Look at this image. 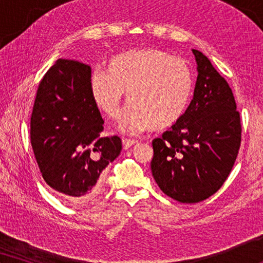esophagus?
I'll list each match as a JSON object with an SVG mask.
<instances>
[{"mask_svg": "<svg viewBox=\"0 0 263 263\" xmlns=\"http://www.w3.org/2000/svg\"><path fill=\"white\" fill-rule=\"evenodd\" d=\"M136 143H139L138 140H132V139H123V147H124V149H128V148H130L132 146L136 145Z\"/></svg>", "mask_w": 263, "mask_h": 263, "instance_id": "esophagus-1", "label": "esophagus"}]
</instances>
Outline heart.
<instances>
[{
	"mask_svg": "<svg viewBox=\"0 0 263 263\" xmlns=\"http://www.w3.org/2000/svg\"><path fill=\"white\" fill-rule=\"evenodd\" d=\"M193 73L184 60L159 49L132 50L114 56L106 71L91 77L97 106L112 120L120 117L124 93L130 103L122 129L141 132L171 127L184 115L193 93Z\"/></svg>",
	"mask_w": 263,
	"mask_h": 263,
	"instance_id": "b5f03b06",
	"label": "heart"
}]
</instances>
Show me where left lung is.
Instances as JSON below:
<instances>
[{
  "label": "left lung",
  "instance_id": "8db88e82",
  "mask_svg": "<svg viewBox=\"0 0 263 263\" xmlns=\"http://www.w3.org/2000/svg\"><path fill=\"white\" fill-rule=\"evenodd\" d=\"M194 97L181 120L153 140L151 170L164 194L196 203L217 193L235 164L242 139L236 100L224 78L202 52Z\"/></svg>",
  "mask_w": 263,
  "mask_h": 263
}]
</instances>
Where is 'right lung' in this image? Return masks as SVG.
Listing matches in <instances>:
<instances>
[{
	"label": "right lung",
	"instance_id": "add662e5",
	"mask_svg": "<svg viewBox=\"0 0 263 263\" xmlns=\"http://www.w3.org/2000/svg\"><path fill=\"white\" fill-rule=\"evenodd\" d=\"M89 82L87 64L57 60L39 82L31 115V145L43 178L73 203L96 195L100 174L122 151L118 136H102Z\"/></svg>",
	"mask_w": 263,
	"mask_h": 263
}]
</instances>
